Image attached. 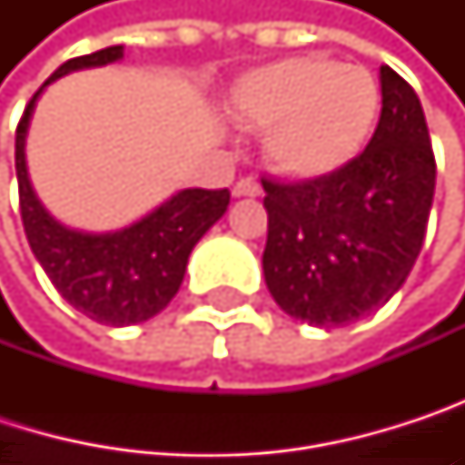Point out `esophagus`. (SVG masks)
<instances>
[{"mask_svg": "<svg viewBox=\"0 0 465 465\" xmlns=\"http://www.w3.org/2000/svg\"><path fill=\"white\" fill-rule=\"evenodd\" d=\"M233 196L242 199V196H261V185L252 180V177H242L236 185H233Z\"/></svg>", "mask_w": 465, "mask_h": 465, "instance_id": "esophagus-1", "label": "esophagus"}]
</instances>
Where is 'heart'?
Masks as SVG:
<instances>
[{
    "label": "heart",
    "mask_w": 465,
    "mask_h": 465,
    "mask_svg": "<svg viewBox=\"0 0 465 465\" xmlns=\"http://www.w3.org/2000/svg\"><path fill=\"white\" fill-rule=\"evenodd\" d=\"M232 110L242 126L263 129V158L277 174L323 180L358 158L371 137L380 85L363 66L296 55L239 77Z\"/></svg>",
    "instance_id": "b5f03b06"
}]
</instances>
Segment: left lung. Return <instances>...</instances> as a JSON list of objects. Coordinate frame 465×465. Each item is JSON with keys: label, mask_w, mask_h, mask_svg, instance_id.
Masks as SVG:
<instances>
[{"label": "left lung", "mask_w": 465, "mask_h": 465, "mask_svg": "<svg viewBox=\"0 0 465 465\" xmlns=\"http://www.w3.org/2000/svg\"><path fill=\"white\" fill-rule=\"evenodd\" d=\"M382 113L366 150L323 180H261L266 288L296 321L355 323L410 277L425 239L436 161L415 88L380 66Z\"/></svg>", "instance_id": "obj_1"}]
</instances>
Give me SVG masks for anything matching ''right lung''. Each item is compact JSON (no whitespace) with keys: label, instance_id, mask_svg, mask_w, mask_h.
<instances>
[{"label":"right lung","instance_id":"1","mask_svg":"<svg viewBox=\"0 0 465 465\" xmlns=\"http://www.w3.org/2000/svg\"><path fill=\"white\" fill-rule=\"evenodd\" d=\"M124 58V45L69 58L53 80ZM43 85V88H45ZM43 88L32 96L15 132V174L21 221L29 247L55 291L83 315L104 325H134L158 315L180 291L196 242L229 210V188H185L142 221L107 233H88L58 223L37 199L26 172V132Z\"/></svg>","mask_w":465,"mask_h":465}]
</instances>
